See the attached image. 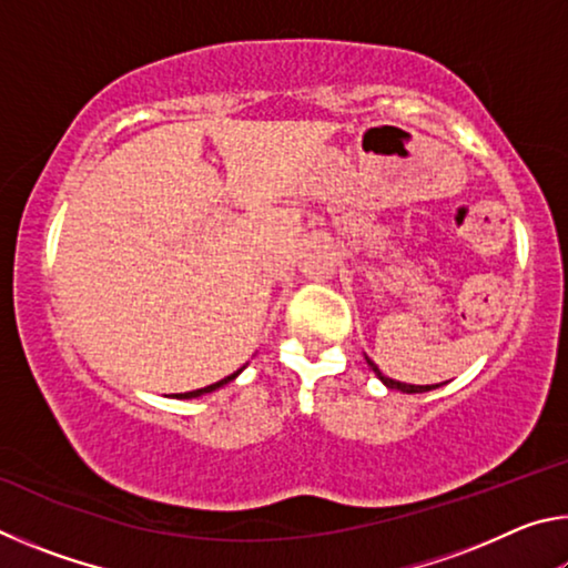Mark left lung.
Returning <instances> with one entry per match:
<instances>
[{
	"instance_id": "1",
	"label": "left lung",
	"mask_w": 568,
	"mask_h": 568,
	"mask_svg": "<svg viewBox=\"0 0 568 568\" xmlns=\"http://www.w3.org/2000/svg\"><path fill=\"white\" fill-rule=\"evenodd\" d=\"M365 361H368V365L373 368V373H376V376L386 383V386L390 388V390H400V393H426V390H434V388H438V386H444V383H436V386H410V383H400V381H393V378H388V376H383V373L378 371V365L373 363L368 355H365Z\"/></svg>"
}]
</instances>
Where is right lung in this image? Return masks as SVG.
<instances>
[{
    "instance_id": "1",
    "label": "right lung",
    "mask_w": 568,
    "mask_h": 568,
    "mask_svg": "<svg viewBox=\"0 0 568 568\" xmlns=\"http://www.w3.org/2000/svg\"><path fill=\"white\" fill-rule=\"evenodd\" d=\"M243 371V368H240ZM240 371H235V373H230L227 378H223V381H217V383H213V386H205V388H197V390H187V393H172V398H197V396H203V393H213V390H217V388H223L225 383H230V381H235L237 378V373Z\"/></svg>"
}]
</instances>
